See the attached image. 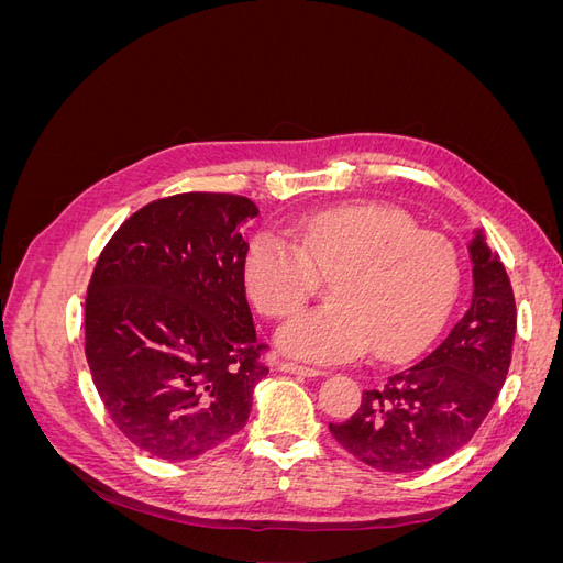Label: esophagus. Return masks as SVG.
<instances>
[{"label":"esophagus","mask_w":563,"mask_h":563,"mask_svg":"<svg viewBox=\"0 0 563 563\" xmlns=\"http://www.w3.org/2000/svg\"><path fill=\"white\" fill-rule=\"evenodd\" d=\"M277 368H279L282 373H291V376H302V378H317V376H323V371H319V368L300 366V364H288V362H282Z\"/></svg>","instance_id":"34e87169"}]
</instances>
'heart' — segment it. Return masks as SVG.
Listing matches in <instances>:
<instances>
[{
    "instance_id": "1",
    "label": "heart",
    "mask_w": 563,
    "mask_h": 563,
    "mask_svg": "<svg viewBox=\"0 0 563 563\" xmlns=\"http://www.w3.org/2000/svg\"><path fill=\"white\" fill-rule=\"evenodd\" d=\"M294 242L263 230L244 253V286L269 319L298 312L319 277L333 305L302 312L277 331V347L298 362L343 364L371 347L385 360L418 352L444 327L460 286L457 249L420 230L387 203H352L302 216Z\"/></svg>"
}]
</instances>
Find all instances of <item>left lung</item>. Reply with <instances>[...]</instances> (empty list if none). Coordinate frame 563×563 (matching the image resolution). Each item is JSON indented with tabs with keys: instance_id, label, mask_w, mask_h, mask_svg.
<instances>
[{
	"instance_id": "left-lung-1",
	"label": "left lung",
	"mask_w": 563,
	"mask_h": 563,
	"mask_svg": "<svg viewBox=\"0 0 563 563\" xmlns=\"http://www.w3.org/2000/svg\"><path fill=\"white\" fill-rule=\"evenodd\" d=\"M474 291L465 317L411 368L366 389L350 420L331 422L333 439L380 472L428 470L479 430L505 385L517 333L512 284L482 230L470 242Z\"/></svg>"
}]
</instances>
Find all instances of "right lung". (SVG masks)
<instances>
[{"label":"right lung","mask_w":563,"mask_h":563,"mask_svg":"<svg viewBox=\"0 0 563 563\" xmlns=\"http://www.w3.org/2000/svg\"><path fill=\"white\" fill-rule=\"evenodd\" d=\"M246 197L183 192L126 218L84 305L87 362L110 418L141 451L199 457L244 430L267 366L244 288Z\"/></svg>","instance_id":"1"}]
</instances>
